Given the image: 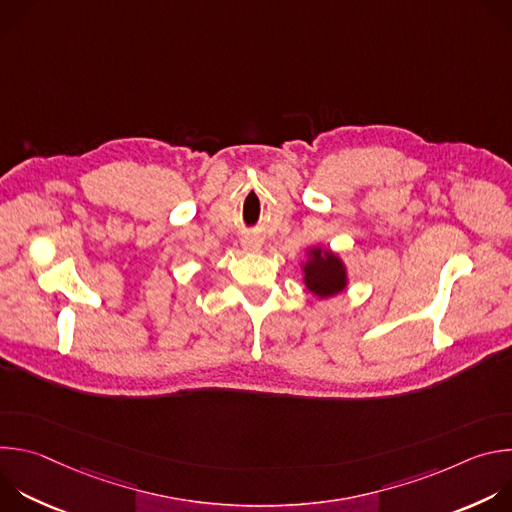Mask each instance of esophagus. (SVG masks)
I'll use <instances>...</instances> for the list:
<instances>
[{"instance_id":"obj_1","label":"esophagus","mask_w":512,"mask_h":512,"mask_svg":"<svg viewBox=\"0 0 512 512\" xmlns=\"http://www.w3.org/2000/svg\"><path fill=\"white\" fill-rule=\"evenodd\" d=\"M245 247L249 249V251H257L259 247H261V243H259V239H255V237H245Z\"/></svg>"}]
</instances>
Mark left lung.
<instances>
[{"label": "left lung", "instance_id": "obj_1", "mask_svg": "<svg viewBox=\"0 0 512 512\" xmlns=\"http://www.w3.org/2000/svg\"><path fill=\"white\" fill-rule=\"evenodd\" d=\"M304 283L320 300L332 298L346 289L348 275L342 259L322 247H312L308 251V261L302 267Z\"/></svg>", "mask_w": 512, "mask_h": 512}]
</instances>
